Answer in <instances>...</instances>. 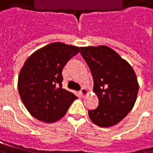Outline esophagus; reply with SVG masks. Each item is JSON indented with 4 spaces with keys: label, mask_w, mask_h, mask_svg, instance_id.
Instances as JSON below:
<instances>
[{
    "label": "esophagus",
    "mask_w": 153,
    "mask_h": 153,
    "mask_svg": "<svg viewBox=\"0 0 153 153\" xmlns=\"http://www.w3.org/2000/svg\"><path fill=\"white\" fill-rule=\"evenodd\" d=\"M87 93H88V91H87V90H86L85 88H83V87H82V89L80 90V94H81L82 96H84V95H86Z\"/></svg>",
    "instance_id": "1"
}]
</instances>
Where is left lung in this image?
I'll use <instances>...</instances> for the list:
<instances>
[{"label":"left lung","mask_w":153,"mask_h":153,"mask_svg":"<svg viewBox=\"0 0 153 153\" xmlns=\"http://www.w3.org/2000/svg\"><path fill=\"white\" fill-rule=\"evenodd\" d=\"M80 53L91 71L98 106L89 117L101 127L112 126L128 114L136 102L138 83L131 66L106 46L82 47Z\"/></svg>","instance_id":"8db88e82"}]
</instances>
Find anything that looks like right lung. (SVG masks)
<instances>
[{
  "instance_id": "1",
  "label": "right lung",
  "mask_w": 153,
  "mask_h": 153,
  "mask_svg": "<svg viewBox=\"0 0 153 153\" xmlns=\"http://www.w3.org/2000/svg\"><path fill=\"white\" fill-rule=\"evenodd\" d=\"M78 47L54 42L36 50L25 62L18 77V91L28 112L53 123L67 112L76 96L62 88V71Z\"/></svg>"
}]
</instances>
